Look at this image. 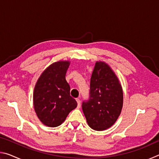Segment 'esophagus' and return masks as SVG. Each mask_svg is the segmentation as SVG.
I'll return each instance as SVG.
<instances>
[{"label":"esophagus","instance_id":"34e87169","mask_svg":"<svg viewBox=\"0 0 159 159\" xmlns=\"http://www.w3.org/2000/svg\"><path fill=\"white\" fill-rule=\"evenodd\" d=\"M76 102H77V103H78V108H80V101L79 98H77L76 99Z\"/></svg>","mask_w":159,"mask_h":159}]
</instances>
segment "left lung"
I'll return each instance as SVG.
<instances>
[{
  "label": "left lung",
  "mask_w": 159,
  "mask_h": 159,
  "mask_svg": "<svg viewBox=\"0 0 159 159\" xmlns=\"http://www.w3.org/2000/svg\"><path fill=\"white\" fill-rule=\"evenodd\" d=\"M90 95L89 100L82 104L88 125L98 131L111 127L121 112L123 93L117 76L104 61H96Z\"/></svg>",
  "instance_id": "left-lung-1"
}]
</instances>
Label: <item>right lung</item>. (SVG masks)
Instances as JSON below:
<instances>
[{
  "mask_svg": "<svg viewBox=\"0 0 159 159\" xmlns=\"http://www.w3.org/2000/svg\"><path fill=\"white\" fill-rule=\"evenodd\" d=\"M69 61H58L45 69L38 79L34 90V107L38 118L48 127H57L77 102L70 96V86L66 80Z\"/></svg>",
  "mask_w": 159,
  "mask_h": 159,
  "instance_id": "right-lung-1",
  "label": "right lung"
}]
</instances>
